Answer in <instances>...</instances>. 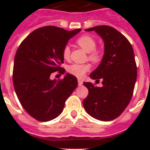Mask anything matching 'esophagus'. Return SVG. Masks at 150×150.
Wrapping results in <instances>:
<instances>
[{"instance_id": "esophagus-1", "label": "esophagus", "mask_w": 150, "mask_h": 150, "mask_svg": "<svg viewBox=\"0 0 150 150\" xmlns=\"http://www.w3.org/2000/svg\"><path fill=\"white\" fill-rule=\"evenodd\" d=\"M78 85L79 86H82L83 85V80L80 79H78Z\"/></svg>"}]
</instances>
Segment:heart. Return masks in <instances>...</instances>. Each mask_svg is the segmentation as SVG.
Here are the masks:
<instances>
[{
  "instance_id": "obj_1",
  "label": "heart",
  "mask_w": 150,
  "mask_h": 150,
  "mask_svg": "<svg viewBox=\"0 0 150 150\" xmlns=\"http://www.w3.org/2000/svg\"><path fill=\"white\" fill-rule=\"evenodd\" d=\"M77 43L81 48L88 53V59L93 62H98L100 59L99 52L96 51V42L93 38L88 35L82 36L77 40ZM71 54V48L68 45H66L63 49L62 55L64 59H68ZM90 67L88 64H72L69 66L67 71L70 74L76 77L81 78L87 71H89Z\"/></svg>"
}]
</instances>
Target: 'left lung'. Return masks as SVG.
<instances>
[{
  "instance_id": "8db88e82",
  "label": "left lung",
  "mask_w": 150,
  "mask_h": 150,
  "mask_svg": "<svg viewBox=\"0 0 150 150\" xmlns=\"http://www.w3.org/2000/svg\"><path fill=\"white\" fill-rule=\"evenodd\" d=\"M85 30H94L100 36L104 52L99 66L89 75L96 81L101 79L103 86L83 83L88 90L83 107L96 120L110 121L122 114L133 95L137 79L134 50L127 38L110 26H95Z\"/></svg>"
}]
</instances>
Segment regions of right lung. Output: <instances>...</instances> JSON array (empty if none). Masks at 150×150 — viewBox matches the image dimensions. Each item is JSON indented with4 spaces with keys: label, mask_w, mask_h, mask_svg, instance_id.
Masks as SVG:
<instances>
[{
    "label": "right lung",
    "mask_w": 150,
    "mask_h": 150,
    "mask_svg": "<svg viewBox=\"0 0 150 150\" xmlns=\"http://www.w3.org/2000/svg\"><path fill=\"white\" fill-rule=\"evenodd\" d=\"M81 29L66 30L55 26L36 29L18 46L14 59L13 80L16 93L23 108L38 121L58 117L64 103L77 87L76 77L66 74L61 80L51 79L64 62V47Z\"/></svg>",
    "instance_id": "add662e5"
}]
</instances>
